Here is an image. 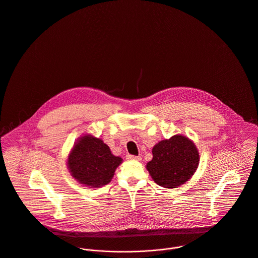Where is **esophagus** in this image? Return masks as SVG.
<instances>
[{"instance_id": "obj_1", "label": "esophagus", "mask_w": 258, "mask_h": 258, "mask_svg": "<svg viewBox=\"0 0 258 258\" xmlns=\"http://www.w3.org/2000/svg\"><path fill=\"white\" fill-rule=\"evenodd\" d=\"M126 158H127L128 160H137V161L142 160V157H141V156H135V155H132V154H127V155H126Z\"/></svg>"}]
</instances>
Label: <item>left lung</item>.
Wrapping results in <instances>:
<instances>
[{"label": "left lung", "instance_id": "8db88e82", "mask_svg": "<svg viewBox=\"0 0 258 258\" xmlns=\"http://www.w3.org/2000/svg\"><path fill=\"white\" fill-rule=\"evenodd\" d=\"M152 154L146 169L154 182L164 188H176L186 183L197 170L200 161L196 145L180 135L155 144Z\"/></svg>", "mask_w": 258, "mask_h": 258}]
</instances>
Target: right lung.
I'll return each instance as SVG.
<instances>
[{"instance_id": "obj_1", "label": "right lung", "mask_w": 258, "mask_h": 258, "mask_svg": "<svg viewBox=\"0 0 258 258\" xmlns=\"http://www.w3.org/2000/svg\"><path fill=\"white\" fill-rule=\"evenodd\" d=\"M121 162L122 159L113 155L110 147L102 140L86 135L73 146L67 166L80 184L98 188L111 182Z\"/></svg>"}]
</instances>
